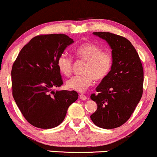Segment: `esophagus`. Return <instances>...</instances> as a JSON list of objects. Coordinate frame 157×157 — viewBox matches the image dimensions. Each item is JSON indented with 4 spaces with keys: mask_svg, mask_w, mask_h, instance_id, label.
Listing matches in <instances>:
<instances>
[{
    "mask_svg": "<svg viewBox=\"0 0 157 157\" xmlns=\"http://www.w3.org/2000/svg\"><path fill=\"white\" fill-rule=\"evenodd\" d=\"M79 98H80L82 100H86V99H87V97L85 96V94H82L79 95Z\"/></svg>",
    "mask_w": 157,
    "mask_h": 157,
    "instance_id": "obj_1",
    "label": "esophagus"
}]
</instances>
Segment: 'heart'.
<instances>
[{"instance_id": "heart-1", "label": "heart", "mask_w": 157, "mask_h": 157, "mask_svg": "<svg viewBox=\"0 0 157 157\" xmlns=\"http://www.w3.org/2000/svg\"><path fill=\"white\" fill-rule=\"evenodd\" d=\"M77 59L85 61L82 75H76L67 81L68 89L83 92L92 85L94 79L99 81L108 75L113 66V57L108 51H102L100 46L86 42L78 46L74 51ZM60 72L68 77L72 72L73 62L71 57L62 53L57 59Z\"/></svg>"}]
</instances>
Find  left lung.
Instances as JSON below:
<instances>
[{
    "mask_svg": "<svg viewBox=\"0 0 157 157\" xmlns=\"http://www.w3.org/2000/svg\"><path fill=\"white\" fill-rule=\"evenodd\" d=\"M108 42L113 57L111 71L96 89L91 99L97 109L91 115L98 127L113 129L130 118L143 93V67L136 49L130 41L110 32L93 33Z\"/></svg>",
    "mask_w": 157,
    "mask_h": 157,
    "instance_id": "8db88e82",
    "label": "left lung"
}]
</instances>
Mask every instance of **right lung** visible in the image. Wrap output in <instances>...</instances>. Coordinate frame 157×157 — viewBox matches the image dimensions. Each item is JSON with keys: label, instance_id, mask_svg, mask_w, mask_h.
I'll return each instance as SVG.
<instances>
[{"label": "right lung", "instance_id": "obj_1", "mask_svg": "<svg viewBox=\"0 0 157 157\" xmlns=\"http://www.w3.org/2000/svg\"><path fill=\"white\" fill-rule=\"evenodd\" d=\"M73 39L64 34L37 35L21 49L12 67L14 99L27 122L41 129L63 121L78 99L75 91H56L63 84L57 59Z\"/></svg>", "mask_w": 157, "mask_h": 157}]
</instances>
